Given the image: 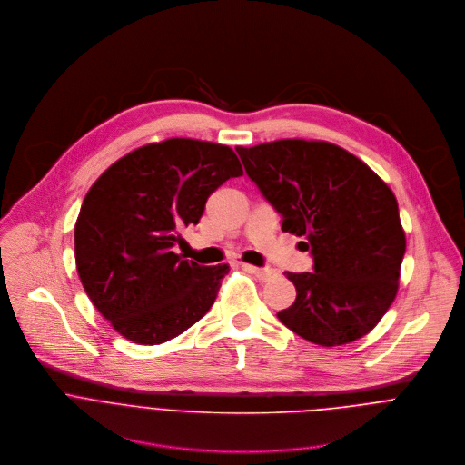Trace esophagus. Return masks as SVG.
I'll return each mask as SVG.
<instances>
[{
    "instance_id": "34e87169",
    "label": "esophagus",
    "mask_w": 465,
    "mask_h": 465,
    "mask_svg": "<svg viewBox=\"0 0 465 465\" xmlns=\"http://www.w3.org/2000/svg\"><path fill=\"white\" fill-rule=\"evenodd\" d=\"M242 267L247 271V272H251V274H254L258 280H262V282H269V280H272L274 276H276V271L274 269H260V267H254V265H249V263H242Z\"/></svg>"
}]
</instances>
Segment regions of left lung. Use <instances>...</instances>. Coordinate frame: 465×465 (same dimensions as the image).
I'll use <instances>...</instances> for the list:
<instances>
[{
	"mask_svg": "<svg viewBox=\"0 0 465 465\" xmlns=\"http://www.w3.org/2000/svg\"><path fill=\"white\" fill-rule=\"evenodd\" d=\"M245 173L303 236L312 272H287L296 300L278 312L298 336L323 347L365 336L391 307L405 254L398 203L361 160L327 142L278 140L236 147Z\"/></svg>",
	"mask_w": 465,
	"mask_h": 465,
	"instance_id": "left-lung-1",
	"label": "left lung"
}]
</instances>
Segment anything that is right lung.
Listing matches in <instances>:
<instances>
[{
  "instance_id": "add662e5",
  "label": "right lung",
  "mask_w": 465,
  "mask_h": 465,
  "mask_svg": "<svg viewBox=\"0 0 465 465\" xmlns=\"http://www.w3.org/2000/svg\"><path fill=\"white\" fill-rule=\"evenodd\" d=\"M242 174L231 147L171 138L129 153L94 182L74 227L76 269L124 338L163 343L211 309L229 265H198L174 247L207 198Z\"/></svg>"
}]
</instances>
